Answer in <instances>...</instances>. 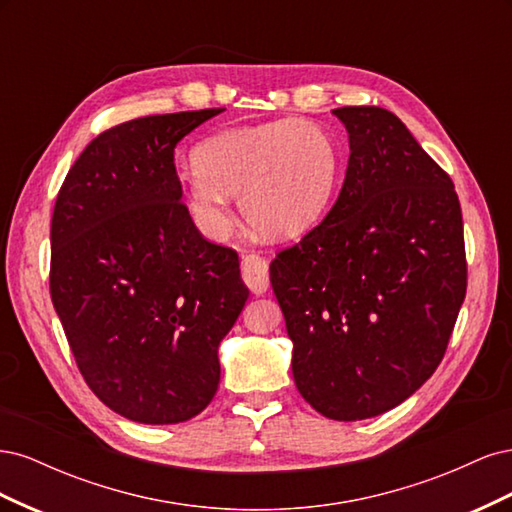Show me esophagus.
<instances>
[{
  "label": "esophagus",
  "instance_id": "34e87169",
  "mask_svg": "<svg viewBox=\"0 0 512 512\" xmlns=\"http://www.w3.org/2000/svg\"><path fill=\"white\" fill-rule=\"evenodd\" d=\"M241 277L254 294L269 290V262L258 254H245L241 260Z\"/></svg>",
  "mask_w": 512,
  "mask_h": 512
}]
</instances>
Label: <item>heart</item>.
Wrapping results in <instances>:
<instances>
[{"label":"heart","mask_w":512,"mask_h":512,"mask_svg":"<svg viewBox=\"0 0 512 512\" xmlns=\"http://www.w3.org/2000/svg\"><path fill=\"white\" fill-rule=\"evenodd\" d=\"M183 194L194 226L226 237L230 196L247 226L267 239H290L327 209L339 173L333 136L314 121L277 119L215 132L194 153Z\"/></svg>","instance_id":"obj_1"}]
</instances>
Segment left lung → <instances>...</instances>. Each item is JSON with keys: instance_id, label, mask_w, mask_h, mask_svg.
<instances>
[{"instance_id": "obj_1", "label": "left lung", "mask_w": 512, "mask_h": 512, "mask_svg": "<svg viewBox=\"0 0 512 512\" xmlns=\"http://www.w3.org/2000/svg\"><path fill=\"white\" fill-rule=\"evenodd\" d=\"M350 160L337 203L271 262L303 399L363 421L431 378L466 299L455 185L380 106H344Z\"/></svg>"}]
</instances>
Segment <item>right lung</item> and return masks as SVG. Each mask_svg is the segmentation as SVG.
<instances>
[{
	"instance_id": "add662e5",
	"label": "right lung",
	"mask_w": 512,
	"mask_h": 512,
	"mask_svg": "<svg viewBox=\"0 0 512 512\" xmlns=\"http://www.w3.org/2000/svg\"><path fill=\"white\" fill-rule=\"evenodd\" d=\"M222 111L102 132L55 200V312L89 389L136 423L175 425L209 406L220 342L250 297L237 252L196 230L175 168L181 138Z\"/></svg>"
}]
</instances>
